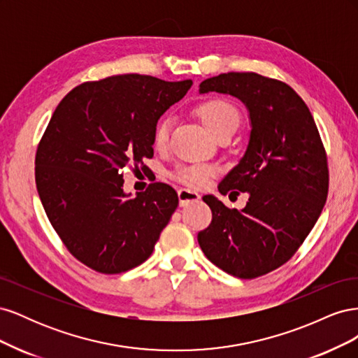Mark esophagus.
<instances>
[{"mask_svg":"<svg viewBox=\"0 0 358 358\" xmlns=\"http://www.w3.org/2000/svg\"><path fill=\"white\" fill-rule=\"evenodd\" d=\"M178 196H179V204L180 206H188L189 203H194V201H197L200 199V194L199 192L187 189V188L179 189Z\"/></svg>","mask_w":358,"mask_h":358,"instance_id":"34e87169","label":"esophagus"}]
</instances>
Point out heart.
Returning a JSON list of instances; mask_svg holds the SVG:
<instances>
[{"instance_id": "1", "label": "heart", "mask_w": 358, "mask_h": 358, "mask_svg": "<svg viewBox=\"0 0 358 358\" xmlns=\"http://www.w3.org/2000/svg\"><path fill=\"white\" fill-rule=\"evenodd\" d=\"M197 115L201 117L203 124L208 127L209 131L215 136H220L224 131L237 129L241 122V115L236 107L222 99H210L197 106ZM171 121L169 117L161 119L154 131V143L158 148L166 146L170 136ZM213 169L208 164L182 166L176 170L175 178L189 187L200 188L212 176Z\"/></svg>"}]
</instances>
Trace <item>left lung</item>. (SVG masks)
Listing matches in <instances>:
<instances>
[{
    "instance_id": "obj_1",
    "label": "left lung",
    "mask_w": 358,
    "mask_h": 358,
    "mask_svg": "<svg viewBox=\"0 0 358 358\" xmlns=\"http://www.w3.org/2000/svg\"><path fill=\"white\" fill-rule=\"evenodd\" d=\"M212 91L239 99L249 115L245 154L218 185L222 196L248 192V201L237 210L204 196L212 222L197 239L215 266L252 279L287 263L318 221L329 191L327 157L308 106L287 83L224 73L200 83V94Z\"/></svg>"
}]
</instances>
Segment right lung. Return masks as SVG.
Returning <instances> with one entry per match:
<instances>
[{
  "instance_id": "right-lung-1",
  "label": "right lung",
  "mask_w": 358,
  "mask_h": 358,
  "mask_svg": "<svg viewBox=\"0 0 358 358\" xmlns=\"http://www.w3.org/2000/svg\"><path fill=\"white\" fill-rule=\"evenodd\" d=\"M192 80L121 74L76 86L58 104L36 155L43 208L69 251L100 273H122L150 257L178 208L166 183L124 191L122 170L154 157L158 119Z\"/></svg>"
}]
</instances>
